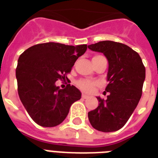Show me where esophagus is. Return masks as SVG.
<instances>
[{"label": "esophagus", "mask_w": 158, "mask_h": 158, "mask_svg": "<svg viewBox=\"0 0 158 158\" xmlns=\"http://www.w3.org/2000/svg\"><path fill=\"white\" fill-rule=\"evenodd\" d=\"M82 98L84 99H87V98H89V95H87V94H82Z\"/></svg>", "instance_id": "esophagus-1"}]
</instances>
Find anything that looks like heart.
<instances>
[{
    "label": "heart",
    "instance_id": "1",
    "mask_svg": "<svg viewBox=\"0 0 158 158\" xmlns=\"http://www.w3.org/2000/svg\"><path fill=\"white\" fill-rule=\"evenodd\" d=\"M95 83L94 82L89 81V80H80L78 83V86L80 89L84 90L85 92H91L93 91L94 86H95Z\"/></svg>",
    "mask_w": 158,
    "mask_h": 158
}]
</instances>
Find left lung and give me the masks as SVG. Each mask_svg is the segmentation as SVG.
<instances>
[{"label":"left lung","mask_w":158,"mask_h":158,"mask_svg":"<svg viewBox=\"0 0 158 158\" xmlns=\"http://www.w3.org/2000/svg\"><path fill=\"white\" fill-rule=\"evenodd\" d=\"M108 60L106 101L97 97L99 106L88 114L92 126L102 132H114L125 125L142 96L145 67L136 52L127 45L102 41L88 46Z\"/></svg>","instance_id":"obj_1"}]
</instances>
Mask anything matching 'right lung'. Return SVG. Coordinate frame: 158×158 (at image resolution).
Returning <instances> with one entry per match:
<instances>
[{"instance_id":"1","label":"right lung","mask_w":158,"mask_h":158,"mask_svg":"<svg viewBox=\"0 0 158 158\" xmlns=\"http://www.w3.org/2000/svg\"><path fill=\"white\" fill-rule=\"evenodd\" d=\"M86 44L69 46L58 43L37 44L19 56L16 68L18 93L28 115L38 125L54 127L63 122L74 102L81 98L76 87L60 89L58 79L66 78Z\"/></svg>"}]
</instances>
